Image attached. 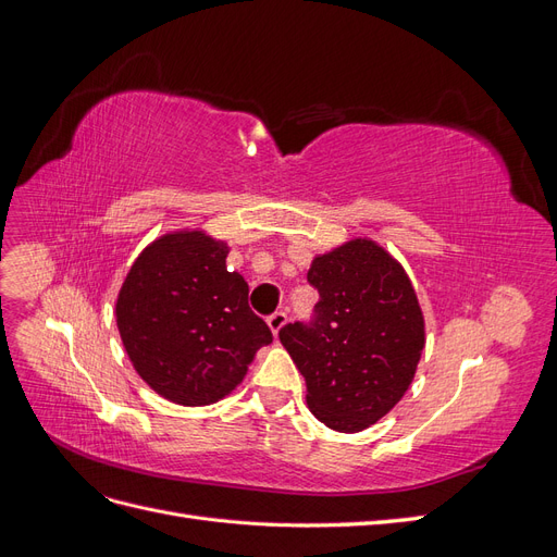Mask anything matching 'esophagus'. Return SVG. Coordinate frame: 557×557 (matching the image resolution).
Masks as SVG:
<instances>
[{
	"label": "esophagus",
	"mask_w": 557,
	"mask_h": 557,
	"mask_svg": "<svg viewBox=\"0 0 557 557\" xmlns=\"http://www.w3.org/2000/svg\"><path fill=\"white\" fill-rule=\"evenodd\" d=\"M288 323V315H285L283 311H276V313H272L267 318V325H269V330H272V334L276 336L281 330H283V325Z\"/></svg>",
	"instance_id": "obj_1"
}]
</instances>
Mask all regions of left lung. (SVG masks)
<instances>
[{
    "mask_svg": "<svg viewBox=\"0 0 557 557\" xmlns=\"http://www.w3.org/2000/svg\"><path fill=\"white\" fill-rule=\"evenodd\" d=\"M311 323L278 339L307 381L311 413L336 432L374 425L409 391L425 348V318L404 267L372 239L315 256Z\"/></svg>",
    "mask_w": 557,
    "mask_h": 557,
    "instance_id": "obj_1",
    "label": "left lung"
}]
</instances>
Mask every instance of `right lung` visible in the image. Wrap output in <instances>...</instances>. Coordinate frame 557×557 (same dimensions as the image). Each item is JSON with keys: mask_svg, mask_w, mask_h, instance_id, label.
<instances>
[{"mask_svg": "<svg viewBox=\"0 0 557 557\" xmlns=\"http://www.w3.org/2000/svg\"><path fill=\"white\" fill-rule=\"evenodd\" d=\"M230 246L201 230L162 234L134 260L115 301L127 358L153 391L205 407L237 387L274 339L248 307V283L227 272Z\"/></svg>", "mask_w": 557, "mask_h": 557, "instance_id": "add662e5", "label": "right lung"}]
</instances>
